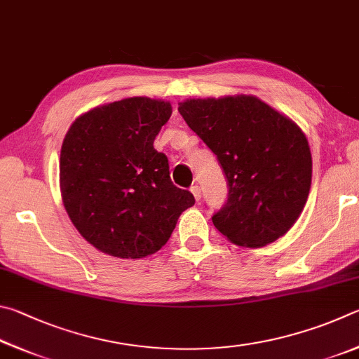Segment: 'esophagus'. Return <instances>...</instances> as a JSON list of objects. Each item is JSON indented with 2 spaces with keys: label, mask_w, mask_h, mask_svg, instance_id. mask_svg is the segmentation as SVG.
<instances>
[{
  "label": "esophagus",
  "mask_w": 359,
  "mask_h": 359,
  "mask_svg": "<svg viewBox=\"0 0 359 359\" xmlns=\"http://www.w3.org/2000/svg\"><path fill=\"white\" fill-rule=\"evenodd\" d=\"M191 192H192V196L196 197V200L197 202H200V198H202V189H200V186H192L191 187Z\"/></svg>",
  "instance_id": "esophagus-1"
}]
</instances>
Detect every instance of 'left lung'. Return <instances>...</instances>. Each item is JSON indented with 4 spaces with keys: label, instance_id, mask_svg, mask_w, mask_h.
<instances>
[{
    "label": "left lung",
    "instance_id": "8db88e82",
    "mask_svg": "<svg viewBox=\"0 0 359 359\" xmlns=\"http://www.w3.org/2000/svg\"><path fill=\"white\" fill-rule=\"evenodd\" d=\"M178 111L216 154L229 186L212 224L231 243L260 248L285 235L303 211L312 180L306 135L254 96L191 99Z\"/></svg>",
    "mask_w": 359,
    "mask_h": 359
}]
</instances>
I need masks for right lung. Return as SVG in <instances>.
<instances>
[{
  "label": "right lung",
  "mask_w": 359,
  "mask_h": 359,
  "mask_svg": "<svg viewBox=\"0 0 359 359\" xmlns=\"http://www.w3.org/2000/svg\"><path fill=\"white\" fill-rule=\"evenodd\" d=\"M172 105L129 97L74 121L61 147L65 208L85 240L118 259H142L168 241L178 217L196 203L170 180L156 135Z\"/></svg>",
  "instance_id": "right-lung-1"
}]
</instances>
